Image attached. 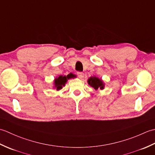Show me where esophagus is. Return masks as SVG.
Instances as JSON below:
<instances>
[{
  "mask_svg": "<svg viewBox=\"0 0 155 155\" xmlns=\"http://www.w3.org/2000/svg\"><path fill=\"white\" fill-rule=\"evenodd\" d=\"M77 75L80 78H83L84 77V73H83V72H78Z\"/></svg>",
  "mask_w": 155,
  "mask_h": 155,
  "instance_id": "esophagus-1",
  "label": "esophagus"
}]
</instances>
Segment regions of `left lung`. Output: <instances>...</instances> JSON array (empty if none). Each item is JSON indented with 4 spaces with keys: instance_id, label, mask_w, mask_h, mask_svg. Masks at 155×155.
<instances>
[{
    "instance_id": "left-lung-1",
    "label": "left lung",
    "mask_w": 155,
    "mask_h": 155,
    "mask_svg": "<svg viewBox=\"0 0 155 155\" xmlns=\"http://www.w3.org/2000/svg\"><path fill=\"white\" fill-rule=\"evenodd\" d=\"M88 83L91 87H93L94 89L96 91L99 89V88L101 90L103 89L104 86L103 81L101 79H99V78L96 77H91L90 78H88Z\"/></svg>"
}]
</instances>
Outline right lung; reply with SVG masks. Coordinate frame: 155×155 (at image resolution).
<instances>
[{
	"mask_svg": "<svg viewBox=\"0 0 155 155\" xmlns=\"http://www.w3.org/2000/svg\"><path fill=\"white\" fill-rule=\"evenodd\" d=\"M72 77V76L68 74L67 77L66 76H59L58 78L54 80V86L57 88V90H60L62 88V86H64L65 83L69 78Z\"/></svg>",
	"mask_w": 155,
	"mask_h": 155,
	"instance_id": "1",
	"label": "right lung"
}]
</instances>
